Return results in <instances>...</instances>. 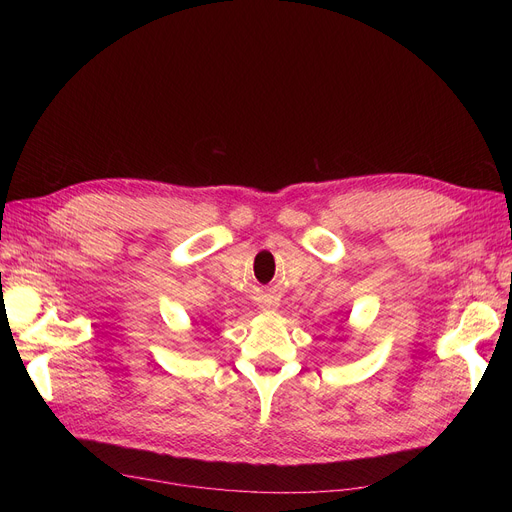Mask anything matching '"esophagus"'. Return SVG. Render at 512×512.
<instances>
[{"label":"esophagus","mask_w":512,"mask_h":512,"mask_svg":"<svg viewBox=\"0 0 512 512\" xmlns=\"http://www.w3.org/2000/svg\"><path fill=\"white\" fill-rule=\"evenodd\" d=\"M261 309H263V311H272V309H274V303H272V301H265V303H261Z\"/></svg>","instance_id":"obj_1"}]
</instances>
